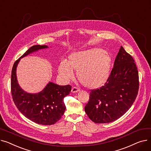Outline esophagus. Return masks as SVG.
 Returning a JSON list of instances; mask_svg holds the SVG:
<instances>
[{
  "instance_id": "1",
  "label": "esophagus",
  "mask_w": 151,
  "mask_h": 151,
  "mask_svg": "<svg viewBox=\"0 0 151 151\" xmlns=\"http://www.w3.org/2000/svg\"><path fill=\"white\" fill-rule=\"evenodd\" d=\"M80 91V89L78 88V87H76V86L73 87L72 89H71V92H73V93H76Z\"/></svg>"
}]
</instances>
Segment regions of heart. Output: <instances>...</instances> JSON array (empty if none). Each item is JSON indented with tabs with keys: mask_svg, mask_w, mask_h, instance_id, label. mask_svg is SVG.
<instances>
[{
	"mask_svg": "<svg viewBox=\"0 0 151 151\" xmlns=\"http://www.w3.org/2000/svg\"><path fill=\"white\" fill-rule=\"evenodd\" d=\"M111 65L112 59L106 51L92 48L71 54L68 63L60 62L59 72L65 80H70L73 78L75 70L78 80L84 87L95 89L107 82Z\"/></svg>",
	"mask_w": 151,
	"mask_h": 151,
	"instance_id": "obj_1",
	"label": "heart"
}]
</instances>
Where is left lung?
I'll use <instances>...</instances> for the list:
<instances>
[{"label":"left lung","mask_w":151,"mask_h":151,"mask_svg":"<svg viewBox=\"0 0 151 151\" xmlns=\"http://www.w3.org/2000/svg\"><path fill=\"white\" fill-rule=\"evenodd\" d=\"M139 86L136 63L121 46L107 82L101 88L91 91L89 100L84 108L86 113L97 124L117 120L133 105Z\"/></svg>","instance_id":"8db88e82"}]
</instances>
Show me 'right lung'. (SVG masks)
<instances>
[{
  "instance_id": "right-lung-1",
  "label": "right lung",
  "mask_w": 151,
  "mask_h": 151,
  "mask_svg": "<svg viewBox=\"0 0 151 151\" xmlns=\"http://www.w3.org/2000/svg\"><path fill=\"white\" fill-rule=\"evenodd\" d=\"M46 47V45H34L15 61L12 71L11 92L15 105L24 116L35 123L47 125L56 123L64 114L66 107L63 99L70 93L71 86H59L51 82L42 92L28 93L21 89L16 75L21 58Z\"/></svg>"
}]
</instances>
